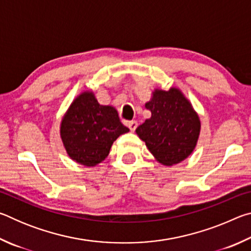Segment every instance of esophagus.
I'll return each instance as SVG.
<instances>
[{
	"label": "esophagus",
	"mask_w": 251,
	"mask_h": 251,
	"mask_svg": "<svg viewBox=\"0 0 251 251\" xmlns=\"http://www.w3.org/2000/svg\"><path fill=\"white\" fill-rule=\"evenodd\" d=\"M127 126H128V128L131 131H135L136 127H137V122H136V121H130V122L127 123Z\"/></svg>",
	"instance_id": "34e87169"
}]
</instances>
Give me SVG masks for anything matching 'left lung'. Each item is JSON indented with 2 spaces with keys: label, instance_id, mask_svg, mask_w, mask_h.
<instances>
[{
  "label": "left lung",
  "instance_id": "obj_1",
  "mask_svg": "<svg viewBox=\"0 0 251 251\" xmlns=\"http://www.w3.org/2000/svg\"><path fill=\"white\" fill-rule=\"evenodd\" d=\"M145 107L151 117L136 128V134L160 164L172 166L186 159L196 147L201 121L192 104L176 87L155 90Z\"/></svg>",
  "mask_w": 251,
  "mask_h": 251
}]
</instances>
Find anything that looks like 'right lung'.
I'll use <instances>...</instances> for the list:
<instances>
[{
  "label": "right lung",
  "mask_w": 251,
  "mask_h": 251,
  "mask_svg": "<svg viewBox=\"0 0 251 251\" xmlns=\"http://www.w3.org/2000/svg\"><path fill=\"white\" fill-rule=\"evenodd\" d=\"M129 131L113 106L100 105L92 92L74 100L61 123V138L76 163L93 167L108 156L113 143Z\"/></svg>",
  "instance_id": "add662e5"
}]
</instances>
